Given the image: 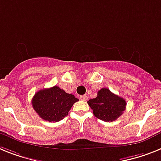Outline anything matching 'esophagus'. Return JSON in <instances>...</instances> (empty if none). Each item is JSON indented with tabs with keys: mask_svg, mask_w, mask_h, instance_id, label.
<instances>
[{
	"mask_svg": "<svg viewBox=\"0 0 161 161\" xmlns=\"http://www.w3.org/2000/svg\"><path fill=\"white\" fill-rule=\"evenodd\" d=\"M80 99H81V100H83V101H86L87 99H88V96L86 95H81V96L80 97Z\"/></svg>",
	"mask_w": 161,
	"mask_h": 161,
	"instance_id": "1",
	"label": "esophagus"
}]
</instances>
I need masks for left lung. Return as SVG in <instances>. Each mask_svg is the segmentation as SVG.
Segmentation results:
<instances>
[{
  "label": "left lung",
  "mask_w": 161,
  "mask_h": 161,
  "mask_svg": "<svg viewBox=\"0 0 161 161\" xmlns=\"http://www.w3.org/2000/svg\"><path fill=\"white\" fill-rule=\"evenodd\" d=\"M87 103L95 116L105 122L116 120L123 114L127 104L123 98L114 95L107 88L99 90L96 98L90 99Z\"/></svg>",
  "instance_id": "1"
}]
</instances>
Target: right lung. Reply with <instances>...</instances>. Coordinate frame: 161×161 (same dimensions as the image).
<instances>
[{"label":"right lung","mask_w":161,"mask_h":161,"mask_svg":"<svg viewBox=\"0 0 161 161\" xmlns=\"http://www.w3.org/2000/svg\"><path fill=\"white\" fill-rule=\"evenodd\" d=\"M78 100L72 94L55 86L38 90L32 99V105L41 119L54 123L64 119Z\"/></svg>","instance_id":"obj_1"}]
</instances>
